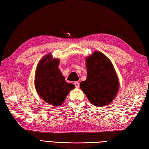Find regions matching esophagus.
<instances>
[{
    "instance_id": "1",
    "label": "esophagus",
    "mask_w": 149,
    "mask_h": 149,
    "mask_svg": "<svg viewBox=\"0 0 149 149\" xmlns=\"http://www.w3.org/2000/svg\"><path fill=\"white\" fill-rule=\"evenodd\" d=\"M74 86H75V87L76 88H79V85H80V84H79V82H74Z\"/></svg>"
}]
</instances>
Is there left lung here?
Wrapping results in <instances>:
<instances>
[{
	"label": "left lung",
	"instance_id": "8db88e82",
	"mask_svg": "<svg viewBox=\"0 0 149 149\" xmlns=\"http://www.w3.org/2000/svg\"><path fill=\"white\" fill-rule=\"evenodd\" d=\"M87 79L80 87L93 105L103 107L112 102L118 90V80L111 62L100 52L86 59Z\"/></svg>",
	"mask_w": 149,
	"mask_h": 149
}]
</instances>
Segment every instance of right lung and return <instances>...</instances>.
I'll return each instance as SVG.
<instances>
[{
    "label": "right lung",
    "instance_id": "add662e5",
    "mask_svg": "<svg viewBox=\"0 0 149 149\" xmlns=\"http://www.w3.org/2000/svg\"><path fill=\"white\" fill-rule=\"evenodd\" d=\"M59 60L46 56L39 62L36 70L35 85L41 98L51 105H61L66 96L74 88L65 80L58 69Z\"/></svg>",
    "mask_w": 149,
    "mask_h": 149
}]
</instances>
